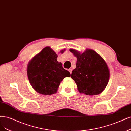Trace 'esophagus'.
<instances>
[{
  "mask_svg": "<svg viewBox=\"0 0 131 131\" xmlns=\"http://www.w3.org/2000/svg\"><path fill=\"white\" fill-rule=\"evenodd\" d=\"M68 71H69V73H70V74H71V73H72V69H68Z\"/></svg>",
  "mask_w": 131,
  "mask_h": 131,
  "instance_id": "34e87169",
  "label": "esophagus"
}]
</instances>
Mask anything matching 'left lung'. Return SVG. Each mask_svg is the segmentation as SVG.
<instances>
[{"label": "left lung", "instance_id": "8db88e82", "mask_svg": "<svg viewBox=\"0 0 131 131\" xmlns=\"http://www.w3.org/2000/svg\"><path fill=\"white\" fill-rule=\"evenodd\" d=\"M70 51L77 58L76 67L71 77L75 81L79 92L87 95L100 94L110 79V70L105 60L92 49H87L82 53L73 49Z\"/></svg>", "mask_w": 131, "mask_h": 131}]
</instances>
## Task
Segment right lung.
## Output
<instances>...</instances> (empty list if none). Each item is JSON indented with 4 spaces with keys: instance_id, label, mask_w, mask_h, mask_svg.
<instances>
[{
    "instance_id": "1",
    "label": "right lung",
    "mask_w": 131,
    "mask_h": 131,
    "mask_svg": "<svg viewBox=\"0 0 131 131\" xmlns=\"http://www.w3.org/2000/svg\"><path fill=\"white\" fill-rule=\"evenodd\" d=\"M57 57L55 52L47 47L29 62L27 74L30 84L37 93L46 95L55 94L61 81L70 76L61 63L57 62Z\"/></svg>"
}]
</instances>
